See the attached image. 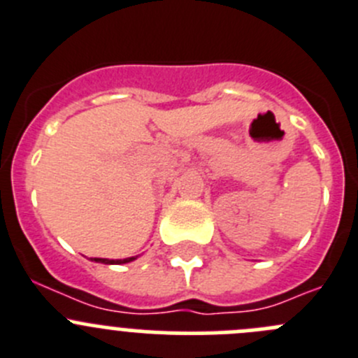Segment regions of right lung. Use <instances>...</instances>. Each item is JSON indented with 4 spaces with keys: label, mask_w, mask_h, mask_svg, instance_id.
I'll use <instances>...</instances> for the list:
<instances>
[{
    "label": "right lung",
    "mask_w": 358,
    "mask_h": 358,
    "mask_svg": "<svg viewBox=\"0 0 358 358\" xmlns=\"http://www.w3.org/2000/svg\"><path fill=\"white\" fill-rule=\"evenodd\" d=\"M94 262H100V264H128V262L135 260V257L131 258H122V260H107V258H93Z\"/></svg>",
    "instance_id": "add662e5"
}]
</instances>
